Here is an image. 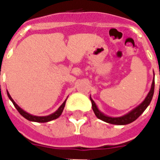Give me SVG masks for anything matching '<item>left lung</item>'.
Instances as JSON below:
<instances>
[{"mask_svg": "<svg viewBox=\"0 0 160 160\" xmlns=\"http://www.w3.org/2000/svg\"><path fill=\"white\" fill-rule=\"evenodd\" d=\"M153 74H154V73H153ZM153 92H154V77H153V80H152L151 89L149 91L148 96L146 97L144 101L141 104H139L137 107H135L132 111H129L128 113L123 115L122 117H119V118H111V117L104 115L103 112H101L98 110V108L95 104V102L92 100V98H91V96L90 99L91 102H92V110H93L94 114L96 115V117L98 119L104 121L105 122H108V123L115 124V125H126V124L133 122L134 121L136 120L144 112L145 110L148 108V105L151 103L152 98V96H153Z\"/></svg>", "mask_w": 160, "mask_h": 160, "instance_id": "8db88e82", "label": "left lung"}]
</instances>
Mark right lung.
<instances>
[{
	"label": "right lung",
	"mask_w": 160,
	"mask_h": 160,
	"mask_svg": "<svg viewBox=\"0 0 160 160\" xmlns=\"http://www.w3.org/2000/svg\"><path fill=\"white\" fill-rule=\"evenodd\" d=\"M7 93H8V96L9 99L12 101V104H13V105H14V107L17 109V111H19V114L21 115L22 117H24L26 119H27V120L31 121V122H47L55 120V119H56V118H59L60 116L62 115V113L63 109H64V107H65V104H66V100H67L66 99V100L64 101V102L62 103V104L58 108V110H57L56 111H55V112L52 113V114L49 115V116H45V117H38V116H33V115L32 114H29V113H27L26 111L22 110V109L19 107V105L14 102V100H13V99L12 98V97L10 96V94H9V92H8V91H7Z\"/></svg>",
	"instance_id": "obj_1"
}]
</instances>
